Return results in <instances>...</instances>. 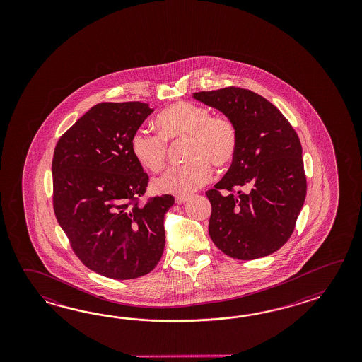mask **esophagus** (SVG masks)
<instances>
[{"label": "esophagus", "mask_w": 362, "mask_h": 362, "mask_svg": "<svg viewBox=\"0 0 362 362\" xmlns=\"http://www.w3.org/2000/svg\"><path fill=\"white\" fill-rule=\"evenodd\" d=\"M187 198H189L187 195H177V197H176V203H177V204H182V203H185V202L187 200Z\"/></svg>", "instance_id": "34e87169"}]
</instances>
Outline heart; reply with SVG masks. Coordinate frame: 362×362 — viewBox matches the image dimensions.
<instances>
[{
  "label": "heart",
  "instance_id": "b5f03b06",
  "mask_svg": "<svg viewBox=\"0 0 362 362\" xmlns=\"http://www.w3.org/2000/svg\"><path fill=\"white\" fill-rule=\"evenodd\" d=\"M159 134L137 129L131 151L142 168L159 172L167 162L168 145L184 142L186 164L165 170L153 182L155 190L186 195L207 184L212 167H230L238 153L237 124L229 116L212 115L211 110L190 102H176L155 119Z\"/></svg>",
  "mask_w": 362,
  "mask_h": 362
}]
</instances>
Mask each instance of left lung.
Instances as JSON below:
<instances>
[{"mask_svg": "<svg viewBox=\"0 0 362 362\" xmlns=\"http://www.w3.org/2000/svg\"><path fill=\"white\" fill-rule=\"evenodd\" d=\"M237 124L238 153L214 189L208 233L223 254L254 260L293 234L307 195L300 139L269 100L238 86L194 94Z\"/></svg>", "mask_w": 362, "mask_h": 362, "instance_id": "8db88e82", "label": "left lung"}]
</instances>
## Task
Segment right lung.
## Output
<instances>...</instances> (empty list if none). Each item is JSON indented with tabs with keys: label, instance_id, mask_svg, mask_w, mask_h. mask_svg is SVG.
Segmentation results:
<instances>
[{
	"label": "right lung",
	"instance_id": "add662e5",
	"mask_svg": "<svg viewBox=\"0 0 362 362\" xmlns=\"http://www.w3.org/2000/svg\"><path fill=\"white\" fill-rule=\"evenodd\" d=\"M151 112L137 100L102 102L55 146V217L78 260L103 277H142L164 251V215L175 198L164 194L139 203L148 176L131 151L133 133Z\"/></svg>",
	"mask_w": 362,
	"mask_h": 362
}]
</instances>
